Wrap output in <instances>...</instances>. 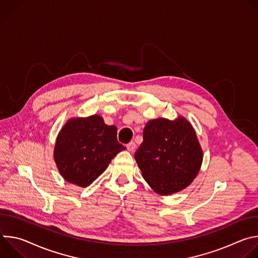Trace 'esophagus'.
I'll use <instances>...</instances> for the list:
<instances>
[{
  "mask_svg": "<svg viewBox=\"0 0 258 258\" xmlns=\"http://www.w3.org/2000/svg\"><path fill=\"white\" fill-rule=\"evenodd\" d=\"M126 148L130 152H133L135 149H136V143L135 142H131L126 145Z\"/></svg>",
  "mask_w": 258,
  "mask_h": 258,
  "instance_id": "34e87169",
  "label": "esophagus"
}]
</instances>
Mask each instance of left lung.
<instances>
[{
	"mask_svg": "<svg viewBox=\"0 0 258 258\" xmlns=\"http://www.w3.org/2000/svg\"><path fill=\"white\" fill-rule=\"evenodd\" d=\"M143 139L135 159L151 189L167 196L187 188L203 161L201 145L191 122L182 116L174 120L151 119L144 127Z\"/></svg>",
	"mask_w": 258,
	"mask_h": 258,
	"instance_id": "obj_1",
	"label": "left lung"
}]
</instances>
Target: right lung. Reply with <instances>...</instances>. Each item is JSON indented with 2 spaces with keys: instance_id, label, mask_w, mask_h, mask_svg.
<instances>
[{
  "instance_id": "right-lung-1",
  "label": "right lung",
  "mask_w": 258,
  "mask_h": 258,
  "mask_svg": "<svg viewBox=\"0 0 258 258\" xmlns=\"http://www.w3.org/2000/svg\"><path fill=\"white\" fill-rule=\"evenodd\" d=\"M117 127L99 114L73 117L59 132L54 160L62 177L82 188L90 186L125 147L117 142Z\"/></svg>"
}]
</instances>
